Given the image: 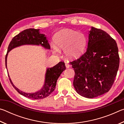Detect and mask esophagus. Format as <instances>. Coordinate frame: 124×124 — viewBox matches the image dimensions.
<instances>
[{
  "mask_svg": "<svg viewBox=\"0 0 124 124\" xmlns=\"http://www.w3.org/2000/svg\"><path fill=\"white\" fill-rule=\"evenodd\" d=\"M65 66H66V67L67 68H70V65L68 63H65Z\"/></svg>",
  "mask_w": 124,
  "mask_h": 124,
  "instance_id": "1",
  "label": "esophagus"
}]
</instances>
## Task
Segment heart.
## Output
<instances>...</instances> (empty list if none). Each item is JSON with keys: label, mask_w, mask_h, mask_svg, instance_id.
<instances>
[{"label": "heart", "mask_w": 124, "mask_h": 124, "mask_svg": "<svg viewBox=\"0 0 124 124\" xmlns=\"http://www.w3.org/2000/svg\"><path fill=\"white\" fill-rule=\"evenodd\" d=\"M55 44L60 49H63L67 57L75 59L83 54L86 45V39L83 33L70 29L60 31L54 38ZM54 51L58 53L60 50L57 47L53 46Z\"/></svg>", "instance_id": "b5f03b06"}]
</instances>
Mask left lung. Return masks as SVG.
Returning <instances> with one entry per match:
<instances>
[{
	"instance_id": "obj_1",
	"label": "left lung",
	"mask_w": 124,
	"mask_h": 124,
	"mask_svg": "<svg viewBox=\"0 0 124 124\" xmlns=\"http://www.w3.org/2000/svg\"><path fill=\"white\" fill-rule=\"evenodd\" d=\"M118 47L115 40L102 29L92 27L86 51L70 63L75 75L77 93L92 98L108 92L119 67Z\"/></svg>"
}]
</instances>
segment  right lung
<instances>
[{
  "label": "right lung",
  "instance_id": "add662e5",
  "mask_svg": "<svg viewBox=\"0 0 124 124\" xmlns=\"http://www.w3.org/2000/svg\"><path fill=\"white\" fill-rule=\"evenodd\" d=\"M39 31V29L34 28L25 29L12 38L8 46V51L5 56L6 68H7V61L8 52L15 47L22 45L31 44L41 45L46 49H50V46L48 43L46 37H45L44 34L40 33ZM65 70H66V66L64 62L63 61L60 62L52 68H48L45 75V81L43 87L40 91L33 93H26L18 89L12 84L9 75L8 76L12 85L20 94L30 99L39 100L47 97L54 91L56 87L57 80L63 71Z\"/></svg>",
  "mask_w": 124,
  "mask_h": 124
}]
</instances>
